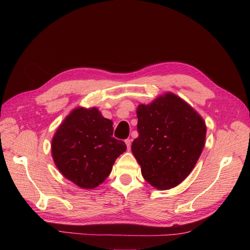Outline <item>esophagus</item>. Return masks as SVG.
<instances>
[{"label": "esophagus", "mask_w": 250, "mask_h": 250, "mask_svg": "<svg viewBox=\"0 0 250 250\" xmlns=\"http://www.w3.org/2000/svg\"><path fill=\"white\" fill-rule=\"evenodd\" d=\"M125 142V144H126V147H128V149H130V148H131V142H132V140H131V139H126Z\"/></svg>", "instance_id": "34e87169"}]
</instances>
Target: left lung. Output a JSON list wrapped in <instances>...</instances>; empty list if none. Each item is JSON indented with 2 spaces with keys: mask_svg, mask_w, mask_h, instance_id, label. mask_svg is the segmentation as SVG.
<instances>
[{
  "mask_svg": "<svg viewBox=\"0 0 250 250\" xmlns=\"http://www.w3.org/2000/svg\"><path fill=\"white\" fill-rule=\"evenodd\" d=\"M136 116L139 137L131 149L143 177L158 190L176 187L188 177L203 150L205 121L172 92L140 104Z\"/></svg>",
  "mask_w": 250,
  "mask_h": 250,
  "instance_id": "left-lung-1",
  "label": "left lung"
}]
</instances>
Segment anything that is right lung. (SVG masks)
I'll use <instances>...</instances> for the list:
<instances>
[{
  "label": "right lung",
  "mask_w": 250,
  "mask_h": 250,
  "mask_svg": "<svg viewBox=\"0 0 250 250\" xmlns=\"http://www.w3.org/2000/svg\"><path fill=\"white\" fill-rule=\"evenodd\" d=\"M113 121L104 118L97 107L74 108L51 140L56 167L78 187H98L126 149L125 142L113 137Z\"/></svg>",
  "instance_id": "right-lung-1"
}]
</instances>
